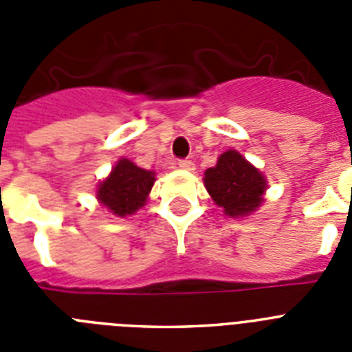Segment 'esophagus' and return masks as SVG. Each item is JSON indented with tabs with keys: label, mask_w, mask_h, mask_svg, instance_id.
Wrapping results in <instances>:
<instances>
[{
	"label": "esophagus",
	"mask_w": 352,
	"mask_h": 352,
	"mask_svg": "<svg viewBox=\"0 0 352 352\" xmlns=\"http://www.w3.org/2000/svg\"><path fill=\"white\" fill-rule=\"evenodd\" d=\"M178 166H179V169H183V170H194L195 169V164L192 160H179Z\"/></svg>",
	"instance_id": "1"
}]
</instances>
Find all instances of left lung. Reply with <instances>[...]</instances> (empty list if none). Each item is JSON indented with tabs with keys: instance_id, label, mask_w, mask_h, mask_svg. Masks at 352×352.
I'll return each mask as SVG.
<instances>
[{
	"instance_id": "8db88e82",
	"label": "left lung",
	"mask_w": 352,
	"mask_h": 352,
	"mask_svg": "<svg viewBox=\"0 0 352 352\" xmlns=\"http://www.w3.org/2000/svg\"><path fill=\"white\" fill-rule=\"evenodd\" d=\"M204 186L214 204L227 217H247L261 206L266 192V178L243 155L229 149L217 160V166L204 173Z\"/></svg>"
}]
</instances>
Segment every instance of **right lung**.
<instances>
[{
  "mask_svg": "<svg viewBox=\"0 0 352 352\" xmlns=\"http://www.w3.org/2000/svg\"><path fill=\"white\" fill-rule=\"evenodd\" d=\"M153 183V170L141 169L129 158H120L96 188V199L116 217H129L144 206Z\"/></svg>",
  "mask_w": 352,
  "mask_h": 352,
  "instance_id": "add662e5",
  "label": "right lung"
}]
</instances>
